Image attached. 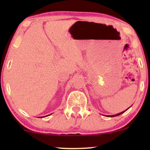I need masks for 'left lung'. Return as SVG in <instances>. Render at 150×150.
Segmentation results:
<instances>
[{
    "label": "left lung",
    "mask_w": 150,
    "mask_h": 150,
    "mask_svg": "<svg viewBox=\"0 0 150 150\" xmlns=\"http://www.w3.org/2000/svg\"><path fill=\"white\" fill-rule=\"evenodd\" d=\"M123 112H120V113H118V114H117V115H110V116H108V117H116V116L120 115H121V114H122Z\"/></svg>",
    "instance_id": "obj_1"
}]
</instances>
